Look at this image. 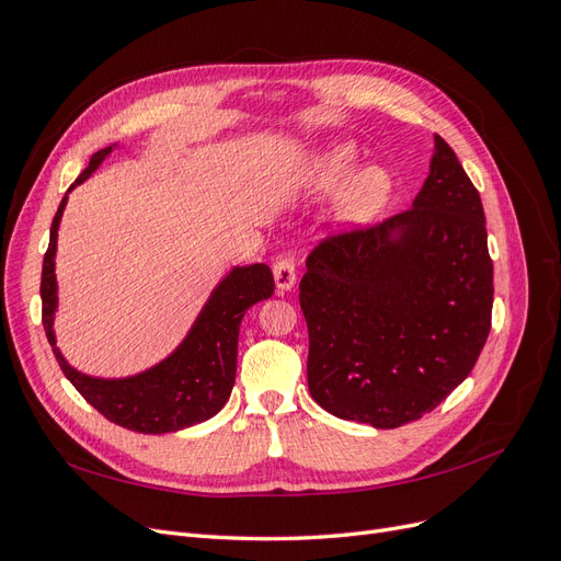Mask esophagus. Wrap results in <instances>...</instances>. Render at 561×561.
Listing matches in <instances>:
<instances>
[{"label": "esophagus", "instance_id": "1", "mask_svg": "<svg viewBox=\"0 0 561 561\" xmlns=\"http://www.w3.org/2000/svg\"><path fill=\"white\" fill-rule=\"evenodd\" d=\"M274 278H276V287L280 293L293 290L297 283L295 257H290V254H280V257L274 262Z\"/></svg>", "mask_w": 561, "mask_h": 561}]
</instances>
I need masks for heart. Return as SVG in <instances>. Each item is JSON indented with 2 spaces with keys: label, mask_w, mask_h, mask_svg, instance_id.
<instances>
[{
  "label": "heart",
  "mask_w": 561,
  "mask_h": 561,
  "mask_svg": "<svg viewBox=\"0 0 561 561\" xmlns=\"http://www.w3.org/2000/svg\"><path fill=\"white\" fill-rule=\"evenodd\" d=\"M353 163H355L353 147L348 145L334 147L328 151V154H322L316 161L311 171V182L320 192H332L334 186L351 173ZM388 196H390L388 173L377 165L363 168L360 173H355L348 180L342 194L336 196V206H334L336 219L348 227L367 225L383 210Z\"/></svg>",
  "instance_id": "heart-1"
}]
</instances>
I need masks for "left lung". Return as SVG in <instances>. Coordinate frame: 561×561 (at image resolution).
Here are the masks:
<instances>
[{
	"mask_svg": "<svg viewBox=\"0 0 561 561\" xmlns=\"http://www.w3.org/2000/svg\"><path fill=\"white\" fill-rule=\"evenodd\" d=\"M299 304L311 398L339 419L398 428L470 375L491 330L494 264L480 194L439 135L414 206L325 236Z\"/></svg>",
	"mask_w": 561,
	"mask_h": 561,
	"instance_id": "left-lung-1",
	"label": "left lung"
}]
</instances>
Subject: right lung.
Returning a JSON list of instances; mask_svg holds the SVG:
<instances>
[{
    "mask_svg": "<svg viewBox=\"0 0 561 561\" xmlns=\"http://www.w3.org/2000/svg\"><path fill=\"white\" fill-rule=\"evenodd\" d=\"M112 147L95 151L70 190L87 180L103 163ZM67 194L50 225V241L42 268V322L50 348L62 375L79 390L91 407L112 423L135 433L161 435L190 428L222 410L231 396L236 379V351H239V328L245 311L274 295V274L266 264L236 266L215 287L208 304L196 318L192 332L168 355L163 363L142 375L128 379H95L81 375L56 348L54 313H56V241L65 210Z\"/></svg>",
    "mask_w": 561,
    "mask_h": 561,
    "instance_id": "add662e5",
    "label": "right lung"
}]
</instances>
